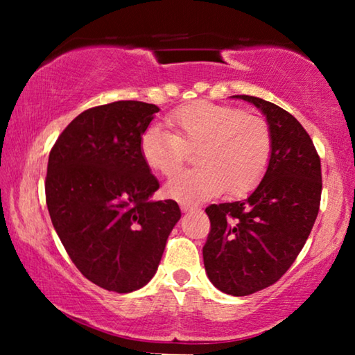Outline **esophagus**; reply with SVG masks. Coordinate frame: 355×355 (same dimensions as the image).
I'll return each instance as SVG.
<instances>
[{"label": "esophagus", "instance_id": "obj_1", "mask_svg": "<svg viewBox=\"0 0 355 355\" xmlns=\"http://www.w3.org/2000/svg\"><path fill=\"white\" fill-rule=\"evenodd\" d=\"M197 209H199V207H194V205H182V211H184V213H192V211H197Z\"/></svg>", "mask_w": 355, "mask_h": 355}]
</instances>
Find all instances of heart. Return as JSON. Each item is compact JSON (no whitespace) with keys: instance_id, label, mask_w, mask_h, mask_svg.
Segmentation results:
<instances>
[{"instance_id":"obj_1","label":"heart","mask_w":355,"mask_h":355,"mask_svg":"<svg viewBox=\"0 0 355 355\" xmlns=\"http://www.w3.org/2000/svg\"><path fill=\"white\" fill-rule=\"evenodd\" d=\"M171 131L152 125L141 136L144 163L171 177L196 150L197 167L180 172L166 184V194L194 205L220 194L250 191L266 172L272 155L268 120L239 107L194 101L167 117Z\"/></svg>"}]
</instances>
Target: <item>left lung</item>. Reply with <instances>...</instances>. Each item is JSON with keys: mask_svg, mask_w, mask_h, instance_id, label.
Instances as JSON below:
<instances>
[{"mask_svg": "<svg viewBox=\"0 0 355 355\" xmlns=\"http://www.w3.org/2000/svg\"><path fill=\"white\" fill-rule=\"evenodd\" d=\"M272 131V155L248 199L207 207L203 264L218 290L249 296L275 284L296 260L320 211L321 159L296 117L252 95Z\"/></svg>", "mask_w": 355, "mask_h": 355, "instance_id": "1", "label": "left lung"}]
</instances>
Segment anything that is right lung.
Instances as JSON below:
<instances>
[{"label": "right lung", "mask_w": 355, "mask_h": 355, "mask_svg": "<svg viewBox=\"0 0 355 355\" xmlns=\"http://www.w3.org/2000/svg\"><path fill=\"white\" fill-rule=\"evenodd\" d=\"M158 106L122 100L67 125L48 158L45 199L70 260L92 284L131 293L147 285L182 211L148 199L159 188L141 155Z\"/></svg>", "instance_id": "obj_1"}]
</instances>
